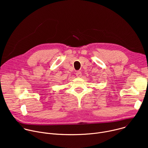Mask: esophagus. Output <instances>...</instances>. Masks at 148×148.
I'll list each match as a JSON object with an SVG mask.
<instances>
[{
  "instance_id": "obj_1",
  "label": "esophagus",
  "mask_w": 148,
  "mask_h": 148,
  "mask_svg": "<svg viewBox=\"0 0 148 148\" xmlns=\"http://www.w3.org/2000/svg\"><path fill=\"white\" fill-rule=\"evenodd\" d=\"M76 76L77 77H81V75H82V74H81V73L80 72V71H77V73H76Z\"/></svg>"
}]
</instances>
